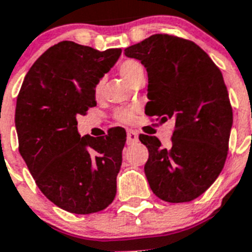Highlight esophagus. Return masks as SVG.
I'll use <instances>...</instances> for the list:
<instances>
[{
    "instance_id": "1",
    "label": "esophagus",
    "mask_w": 252,
    "mask_h": 252,
    "mask_svg": "<svg viewBox=\"0 0 252 252\" xmlns=\"http://www.w3.org/2000/svg\"><path fill=\"white\" fill-rule=\"evenodd\" d=\"M126 142H127V145H133V144H136L139 141V135H137L136 131L133 130H128L127 131V137H126Z\"/></svg>"
}]
</instances>
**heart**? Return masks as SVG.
Returning <instances> with one entry per match:
<instances>
[{
	"instance_id": "heart-1",
	"label": "heart",
	"mask_w": 252,
	"mask_h": 252,
	"mask_svg": "<svg viewBox=\"0 0 252 252\" xmlns=\"http://www.w3.org/2000/svg\"><path fill=\"white\" fill-rule=\"evenodd\" d=\"M120 74L124 77L125 81H127L128 83L133 81V78L136 77L137 74H140L141 72H144V68H142L141 64L137 62V60L133 59H127L124 60L119 66ZM102 88H103V81H98L94 86V95L98 97L102 92ZM136 113V108L135 107H121L119 110L116 111L115 117L119 120L120 122H124V124H128L133 120V116Z\"/></svg>"
}]
</instances>
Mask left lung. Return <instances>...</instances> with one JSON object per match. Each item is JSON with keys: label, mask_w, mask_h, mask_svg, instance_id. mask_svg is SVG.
<instances>
[{"label": "left lung", "mask_w": 252, "mask_h": 252, "mask_svg": "<svg viewBox=\"0 0 252 252\" xmlns=\"http://www.w3.org/2000/svg\"><path fill=\"white\" fill-rule=\"evenodd\" d=\"M125 55L148 72L146 115L175 120L169 149L158 137L139 136L149 150V186L162 201H193L217 179L228 153L232 107L221 70L197 44L168 34L151 35Z\"/></svg>", "instance_id": "1"}]
</instances>
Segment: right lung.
<instances>
[{"label":"right lung","mask_w":252,"mask_h":252,"mask_svg":"<svg viewBox=\"0 0 252 252\" xmlns=\"http://www.w3.org/2000/svg\"><path fill=\"white\" fill-rule=\"evenodd\" d=\"M121 51L60 41L32 64L17 95L20 154L43 194L70 213L99 212L115 199L126 141L122 130L81 137L77 116L97 104L95 83Z\"/></svg>","instance_id":"right-lung-1"}]
</instances>
